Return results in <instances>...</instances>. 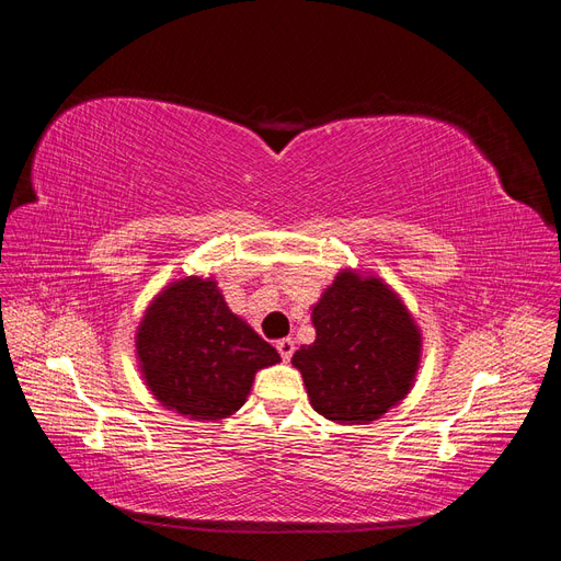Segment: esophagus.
Listing matches in <instances>:
<instances>
[{"label":"esophagus","instance_id":"obj_1","mask_svg":"<svg viewBox=\"0 0 561 561\" xmlns=\"http://www.w3.org/2000/svg\"><path fill=\"white\" fill-rule=\"evenodd\" d=\"M276 348H278V353H280V358H283V360H290V358H293V353H295V339H290V336L278 339Z\"/></svg>","mask_w":561,"mask_h":561}]
</instances>
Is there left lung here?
<instances>
[{"label": "left lung", "instance_id": "left-lung-1", "mask_svg": "<svg viewBox=\"0 0 561 561\" xmlns=\"http://www.w3.org/2000/svg\"><path fill=\"white\" fill-rule=\"evenodd\" d=\"M316 342L301 346L311 407L336 423H367L402 400L414 381L421 336L379 278L339 274L313 309Z\"/></svg>", "mask_w": 561, "mask_h": 561}]
</instances>
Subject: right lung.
Instances as JSON below:
<instances>
[{
  "mask_svg": "<svg viewBox=\"0 0 561 561\" xmlns=\"http://www.w3.org/2000/svg\"><path fill=\"white\" fill-rule=\"evenodd\" d=\"M138 355L151 393L168 410L225 419L241 410L254 371L280 360L278 351L236 318L215 280L184 278L151 304Z\"/></svg>",
  "mask_w": 561,
  "mask_h": 561,
  "instance_id": "obj_1",
  "label": "right lung"
}]
</instances>
